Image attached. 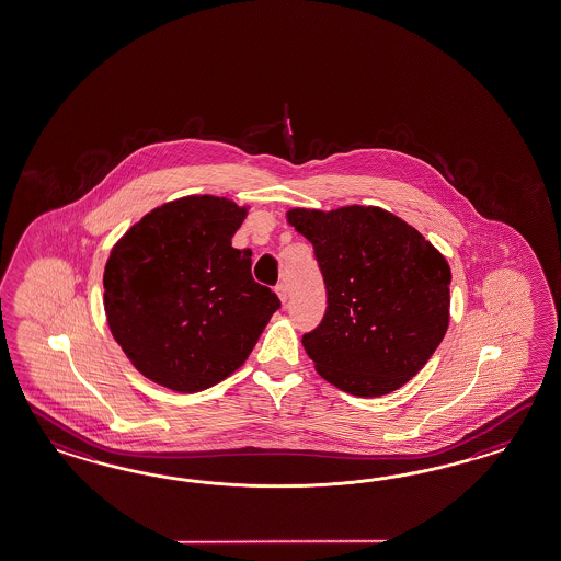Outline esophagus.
<instances>
[{
	"instance_id": "34e87169",
	"label": "esophagus",
	"mask_w": 561,
	"mask_h": 561,
	"mask_svg": "<svg viewBox=\"0 0 561 561\" xmlns=\"http://www.w3.org/2000/svg\"><path fill=\"white\" fill-rule=\"evenodd\" d=\"M275 294L279 296V300H282V304H286L287 296H289V291H287V286H284V284H279V286L275 287Z\"/></svg>"
}]
</instances>
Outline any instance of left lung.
<instances>
[{
	"label": "left lung",
	"instance_id": "left-lung-1",
	"mask_svg": "<svg viewBox=\"0 0 561 561\" xmlns=\"http://www.w3.org/2000/svg\"><path fill=\"white\" fill-rule=\"evenodd\" d=\"M286 219L314 247L327 286L324 320L301 339L318 375L351 396L393 393L446 336L448 261L379 206H296Z\"/></svg>",
	"mask_w": 561,
	"mask_h": 561
}]
</instances>
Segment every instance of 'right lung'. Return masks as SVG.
<instances>
[{
    "label": "right lung",
    "mask_w": 561,
    "mask_h": 561,
    "mask_svg": "<svg viewBox=\"0 0 561 561\" xmlns=\"http://www.w3.org/2000/svg\"><path fill=\"white\" fill-rule=\"evenodd\" d=\"M249 206L192 194L156 206L113 245L103 274L111 334L150 381L196 393L251 355L279 298L251 277L232 234Z\"/></svg>",
    "instance_id": "right-lung-1"
}]
</instances>
